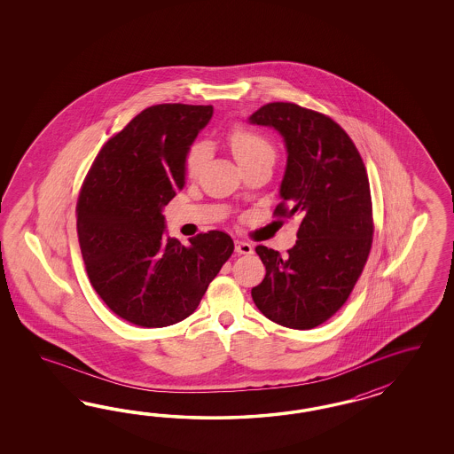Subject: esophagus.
I'll return each instance as SVG.
<instances>
[{
  "instance_id": "obj_1",
  "label": "esophagus",
  "mask_w": 454,
  "mask_h": 454,
  "mask_svg": "<svg viewBox=\"0 0 454 454\" xmlns=\"http://www.w3.org/2000/svg\"><path fill=\"white\" fill-rule=\"evenodd\" d=\"M234 251L238 254H251L253 253V247L247 243V241H234Z\"/></svg>"
}]
</instances>
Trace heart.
Masks as SVG:
<instances>
[{"label": "heart", "instance_id": "heart-1", "mask_svg": "<svg viewBox=\"0 0 454 454\" xmlns=\"http://www.w3.org/2000/svg\"><path fill=\"white\" fill-rule=\"evenodd\" d=\"M228 139H230V146L233 150L234 158L238 160V163H245V161H249V160L258 158L262 154L275 156V150L266 137H262L258 133H253L249 129H245V128H234ZM207 156H209V148H207V143L196 141L186 154L188 175L194 176L207 163Z\"/></svg>", "mask_w": 454, "mask_h": 454}]
</instances>
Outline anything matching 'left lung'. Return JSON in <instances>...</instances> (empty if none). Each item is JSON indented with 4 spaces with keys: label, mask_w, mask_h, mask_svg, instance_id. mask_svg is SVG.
I'll list each match as a JSON object with an SVG mask.
<instances>
[{
    "label": "left lung",
    "mask_w": 454,
    "mask_h": 454,
    "mask_svg": "<svg viewBox=\"0 0 454 454\" xmlns=\"http://www.w3.org/2000/svg\"><path fill=\"white\" fill-rule=\"evenodd\" d=\"M247 121L276 129L286 148L276 216L300 220L286 256L256 247L266 276L251 289L264 317L311 330L348 300L372 241V194L351 137L331 118L294 103H268Z\"/></svg>",
    "instance_id": "8db88e82"
}]
</instances>
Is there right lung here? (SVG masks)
<instances>
[{"mask_svg":"<svg viewBox=\"0 0 454 454\" xmlns=\"http://www.w3.org/2000/svg\"><path fill=\"white\" fill-rule=\"evenodd\" d=\"M213 106L156 105L111 137L84 179L76 228L93 288L113 313L143 328L183 321L233 253L223 231L183 247L163 207L184 186L186 154Z\"/></svg>","mask_w":454,"mask_h":454,"instance_id":"right-lung-1","label":"right lung"}]
</instances>
